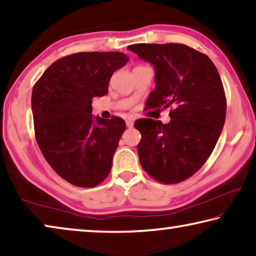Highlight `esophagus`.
<instances>
[{
  "mask_svg": "<svg viewBox=\"0 0 256 256\" xmlns=\"http://www.w3.org/2000/svg\"><path fill=\"white\" fill-rule=\"evenodd\" d=\"M126 126H128V128H133V120L128 118V120H126Z\"/></svg>",
  "mask_w": 256,
  "mask_h": 256,
  "instance_id": "esophagus-1",
  "label": "esophagus"
}]
</instances>
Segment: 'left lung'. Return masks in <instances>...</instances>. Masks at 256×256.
Instances as JSON below:
<instances>
[{"mask_svg":"<svg viewBox=\"0 0 256 256\" xmlns=\"http://www.w3.org/2000/svg\"><path fill=\"white\" fill-rule=\"evenodd\" d=\"M155 68V90L146 108H168V124L152 118L134 122L141 133L140 164L154 179L174 184L188 179L212 154L226 122L224 88L208 56L184 44L128 46Z\"/></svg>","mask_w":256,"mask_h":256,"instance_id":"obj_1","label":"left lung"}]
</instances>
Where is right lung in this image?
<instances>
[{
  "label": "right lung",
  "mask_w": 256,
  "mask_h": 256,
  "mask_svg": "<svg viewBox=\"0 0 256 256\" xmlns=\"http://www.w3.org/2000/svg\"><path fill=\"white\" fill-rule=\"evenodd\" d=\"M128 62L122 52H78L56 60L34 85L36 141L56 173L76 186L91 188L110 172L126 124L94 118L92 99L107 94L114 72Z\"/></svg>",
  "instance_id": "obj_1"
}]
</instances>
